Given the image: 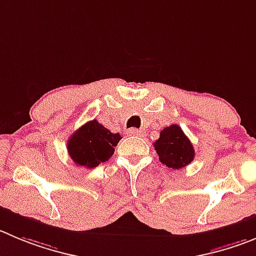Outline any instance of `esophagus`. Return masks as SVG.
Returning <instances> with one entry per match:
<instances>
[{"label": "esophagus", "mask_w": 256, "mask_h": 256, "mask_svg": "<svg viewBox=\"0 0 256 256\" xmlns=\"http://www.w3.org/2000/svg\"><path fill=\"white\" fill-rule=\"evenodd\" d=\"M142 131H140L139 128H128V135H131V136H140L142 135Z\"/></svg>", "instance_id": "34e87169"}]
</instances>
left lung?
<instances>
[{"label":"left lung","mask_w":256,"mask_h":256,"mask_svg":"<svg viewBox=\"0 0 256 256\" xmlns=\"http://www.w3.org/2000/svg\"><path fill=\"white\" fill-rule=\"evenodd\" d=\"M159 160L168 168H184L194 159V149L183 130L178 125H170L160 131L159 139L154 142Z\"/></svg>","instance_id":"1"}]
</instances>
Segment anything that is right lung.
<instances>
[{"label":"right lung","instance_id":"1","mask_svg":"<svg viewBox=\"0 0 256 256\" xmlns=\"http://www.w3.org/2000/svg\"><path fill=\"white\" fill-rule=\"evenodd\" d=\"M121 136L107 130L97 120L80 126L68 140V154L74 164L96 168L112 156Z\"/></svg>","mask_w":256,"mask_h":256}]
</instances>
